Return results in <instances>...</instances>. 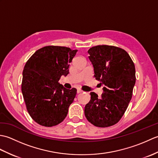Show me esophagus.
Masks as SVG:
<instances>
[{
	"label": "esophagus",
	"instance_id": "1",
	"mask_svg": "<svg viewBox=\"0 0 158 158\" xmlns=\"http://www.w3.org/2000/svg\"><path fill=\"white\" fill-rule=\"evenodd\" d=\"M81 92H83V91L81 89H77V93L79 94V93H81Z\"/></svg>",
	"mask_w": 158,
	"mask_h": 158
}]
</instances>
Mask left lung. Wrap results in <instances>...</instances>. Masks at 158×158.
I'll use <instances>...</instances> for the list:
<instances>
[{
    "label": "left lung",
    "instance_id": "8db88e82",
    "mask_svg": "<svg viewBox=\"0 0 158 158\" xmlns=\"http://www.w3.org/2000/svg\"><path fill=\"white\" fill-rule=\"evenodd\" d=\"M94 77L103 85L100 97L91 92L85 115L94 126L106 127L122 118L132 98L136 82L135 66L125 50L111 45H97L88 50Z\"/></svg>",
    "mask_w": 158,
    "mask_h": 158
}]
</instances>
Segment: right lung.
Masks as SVG:
<instances>
[{"label":"right lung","mask_w":158,"mask_h":158,"mask_svg":"<svg viewBox=\"0 0 158 158\" xmlns=\"http://www.w3.org/2000/svg\"><path fill=\"white\" fill-rule=\"evenodd\" d=\"M77 50L61 46H45L35 52L23 70L22 92L29 115L41 126L52 127L65 119L77 89L58 82L69 73V63Z\"/></svg>","instance_id":"1"}]
</instances>
